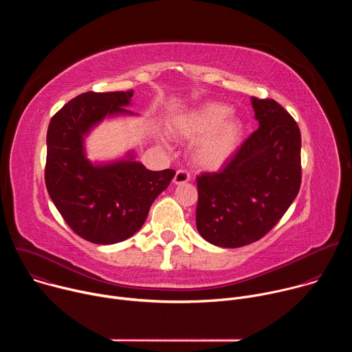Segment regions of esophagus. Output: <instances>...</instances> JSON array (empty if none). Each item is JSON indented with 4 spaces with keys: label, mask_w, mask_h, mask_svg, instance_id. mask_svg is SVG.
I'll list each match as a JSON object with an SVG mask.
<instances>
[{
    "label": "esophagus",
    "mask_w": 352,
    "mask_h": 352,
    "mask_svg": "<svg viewBox=\"0 0 352 352\" xmlns=\"http://www.w3.org/2000/svg\"><path fill=\"white\" fill-rule=\"evenodd\" d=\"M189 173L186 171V170H178L177 173H175V175H174V184L175 185H179V184H185V182H188L189 181Z\"/></svg>",
    "instance_id": "1"
}]
</instances>
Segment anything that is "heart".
<instances>
[{
	"mask_svg": "<svg viewBox=\"0 0 352 352\" xmlns=\"http://www.w3.org/2000/svg\"><path fill=\"white\" fill-rule=\"evenodd\" d=\"M223 103H206L177 116L171 122V133L177 138L195 140L193 157L205 167H219L239 148L245 126Z\"/></svg>",
	"mask_w": 352,
	"mask_h": 352,
	"instance_id": "obj_1",
	"label": "heart"
}]
</instances>
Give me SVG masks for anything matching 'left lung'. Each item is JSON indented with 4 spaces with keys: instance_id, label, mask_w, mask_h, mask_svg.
Here are the masks:
<instances>
[{
    "instance_id": "1",
    "label": "left lung",
    "mask_w": 352,
    "mask_h": 352,
    "mask_svg": "<svg viewBox=\"0 0 352 352\" xmlns=\"http://www.w3.org/2000/svg\"><path fill=\"white\" fill-rule=\"evenodd\" d=\"M259 128L219 173L196 178V227L208 242L239 248L263 238L296 197L300 132L273 98L252 97Z\"/></svg>"
}]
</instances>
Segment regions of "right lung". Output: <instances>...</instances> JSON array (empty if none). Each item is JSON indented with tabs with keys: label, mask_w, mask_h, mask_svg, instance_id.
Returning a JSON list of instances; mask_svg holds the SVG:
<instances>
[{
	"label": "right lung",
	"mask_w": 352,
	"mask_h": 352,
	"mask_svg": "<svg viewBox=\"0 0 352 352\" xmlns=\"http://www.w3.org/2000/svg\"><path fill=\"white\" fill-rule=\"evenodd\" d=\"M133 90L86 91L57 111L47 129L44 179L50 197L80 238L111 245L143 226L155 199L175 171H150L138 162L93 166L83 153V135L106 116L126 110Z\"/></svg>",
	"instance_id": "add662e5"
}]
</instances>
